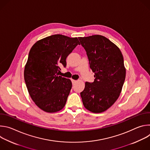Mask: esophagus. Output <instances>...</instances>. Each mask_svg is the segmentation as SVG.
I'll list each match as a JSON object with an SVG mask.
<instances>
[{"label": "esophagus", "mask_w": 150, "mask_h": 150, "mask_svg": "<svg viewBox=\"0 0 150 150\" xmlns=\"http://www.w3.org/2000/svg\"><path fill=\"white\" fill-rule=\"evenodd\" d=\"M71 81H72V84H74V83L76 82V80H74V79H71Z\"/></svg>", "instance_id": "34e87169"}]
</instances>
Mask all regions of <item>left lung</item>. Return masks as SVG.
Returning a JSON list of instances; mask_svg holds the SVG:
<instances>
[{"label":"left lung","mask_w":150,"mask_h":150,"mask_svg":"<svg viewBox=\"0 0 150 150\" xmlns=\"http://www.w3.org/2000/svg\"><path fill=\"white\" fill-rule=\"evenodd\" d=\"M87 52L90 67L94 72L93 82H85L80 94L84 107L93 113H101L115 103L126 76L120 49L106 37L94 35L78 38Z\"/></svg>","instance_id":"8db88e82"}]
</instances>
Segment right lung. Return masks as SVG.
Wrapping results in <instances>:
<instances>
[{
    "label": "right lung",
    "mask_w": 150,
    "mask_h": 150,
    "mask_svg": "<svg viewBox=\"0 0 150 150\" xmlns=\"http://www.w3.org/2000/svg\"><path fill=\"white\" fill-rule=\"evenodd\" d=\"M78 45L76 37L55 34L38 41L31 47L24 69V80L30 96L45 112L53 113L65 106L72 82L59 76L60 66Z\"/></svg>",
    "instance_id": "1"
}]
</instances>
